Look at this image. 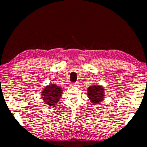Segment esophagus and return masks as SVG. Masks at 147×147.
Masks as SVG:
<instances>
[{
	"label": "esophagus",
	"instance_id": "esophagus-1",
	"mask_svg": "<svg viewBox=\"0 0 147 147\" xmlns=\"http://www.w3.org/2000/svg\"><path fill=\"white\" fill-rule=\"evenodd\" d=\"M71 86L72 87H75V86H78V82H73L71 84Z\"/></svg>",
	"mask_w": 147,
	"mask_h": 147
}]
</instances>
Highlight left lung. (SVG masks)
<instances>
[{
  "label": "left lung",
  "mask_w": 147,
  "mask_h": 147,
  "mask_svg": "<svg viewBox=\"0 0 147 147\" xmlns=\"http://www.w3.org/2000/svg\"><path fill=\"white\" fill-rule=\"evenodd\" d=\"M88 92L89 98L93 104H95L103 100L104 96V89L101 86H93L89 87Z\"/></svg>",
  "instance_id": "left-lung-1"
}]
</instances>
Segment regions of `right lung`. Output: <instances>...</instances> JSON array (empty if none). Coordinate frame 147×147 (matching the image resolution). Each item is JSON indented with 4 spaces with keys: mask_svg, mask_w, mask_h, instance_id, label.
Here are the masks:
<instances>
[{
    "mask_svg": "<svg viewBox=\"0 0 147 147\" xmlns=\"http://www.w3.org/2000/svg\"><path fill=\"white\" fill-rule=\"evenodd\" d=\"M62 89L55 84L47 86L42 92V99L47 105L54 106L60 98Z\"/></svg>",
    "mask_w": 147,
    "mask_h": 147,
    "instance_id": "1",
    "label": "right lung"
}]
</instances>
